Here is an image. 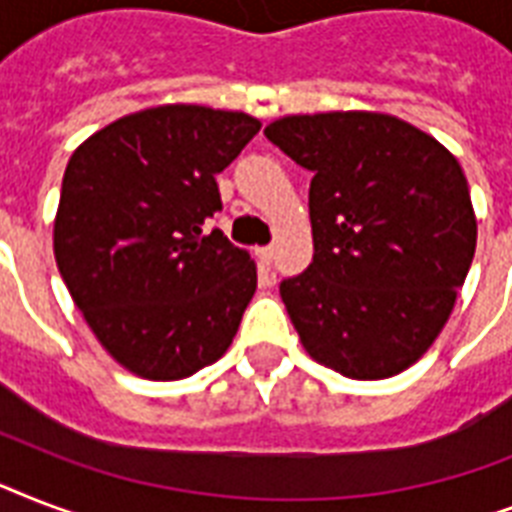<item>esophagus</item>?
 Returning a JSON list of instances; mask_svg holds the SVG:
<instances>
[{"label":"esophagus","mask_w":512,"mask_h":512,"mask_svg":"<svg viewBox=\"0 0 512 512\" xmlns=\"http://www.w3.org/2000/svg\"><path fill=\"white\" fill-rule=\"evenodd\" d=\"M257 260H260V265H265V268H271V263H273V247H260V249H257Z\"/></svg>","instance_id":"34e87169"}]
</instances>
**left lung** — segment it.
<instances>
[{
    "label": "left lung",
    "mask_w": 512,
    "mask_h": 512,
    "mask_svg": "<svg viewBox=\"0 0 512 512\" xmlns=\"http://www.w3.org/2000/svg\"><path fill=\"white\" fill-rule=\"evenodd\" d=\"M265 138L313 172V263L279 287L303 348L353 380L404 372L444 329L476 252L460 162L369 111L284 116Z\"/></svg>",
    "instance_id": "1"
}]
</instances>
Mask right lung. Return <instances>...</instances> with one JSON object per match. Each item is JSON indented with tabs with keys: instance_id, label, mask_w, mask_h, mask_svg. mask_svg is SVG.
Returning a JSON list of instances; mask_svg holds the SVG:
<instances>
[{
	"instance_id": "obj_1",
	"label": "right lung",
	"mask_w": 512,
	"mask_h": 512,
	"mask_svg": "<svg viewBox=\"0 0 512 512\" xmlns=\"http://www.w3.org/2000/svg\"><path fill=\"white\" fill-rule=\"evenodd\" d=\"M260 132L239 111L159 106L76 148L55 217V260L100 345L146 380H183L223 356L257 271L220 228L217 172Z\"/></svg>"
}]
</instances>
